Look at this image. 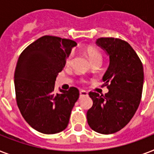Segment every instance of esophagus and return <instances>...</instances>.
I'll return each instance as SVG.
<instances>
[{"label":"esophagus","instance_id":"1","mask_svg":"<svg viewBox=\"0 0 154 154\" xmlns=\"http://www.w3.org/2000/svg\"><path fill=\"white\" fill-rule=\"evenodd\" d=\"M88 96V93L85 90H81L80 91V97H86Z\"/></svg>","mask_w":154,"mask_h":154}]
</instances>
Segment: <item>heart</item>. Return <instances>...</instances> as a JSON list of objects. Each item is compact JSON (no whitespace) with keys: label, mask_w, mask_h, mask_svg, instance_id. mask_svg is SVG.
Instances as JSON below:
<instances>
[{"label":"heart","mask_w":154,"mask_h":154,"mask_svg":"<svg viewBox=\"0 0 154 154\" xmlns=\"http://www.w3.org/2000/svg\"><path fill=\"white\" fill-rule=\"evenodd\" d=\"M86 53L88 57H89V60H91V62L94 63L97 62V61H101L102 60V57L100 52L97 49L94 48V47H89L86 49ZM72 53H70L69 55L68 56L66 60H65V64L67 65H70L72 62Z\"/></svg>","instance_id":"1"}]
</instances>
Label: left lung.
Returning <instances> with one entry per match:
<instances>
[{
    "mask_svg": "<svg viewBox=\"0 0 154 154\" xmlns=\"http://www.w3.org/2000/svg\"><path fill=\"white\" fill-rule=\"evenodd\" d=\"M96 43L109 56V65L103 81L109 92L105 95L89 92L94 103L87 112L93 130L102 134L117 133L135 114L143 89L144 70L131 45L119 38L101 37Z\"/></svg>",
    "mask_w": 154,
    "mask_h": 154,
    "instance_id": "1",
    "label": "left lung"
}]
</instances>
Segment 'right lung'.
Returning <instances> with one entry per match:
<instances>
[{"mask_svg": "<svg viewBox=\"0 0 154 154\" xmlns=\"http://www.w3.org/2000/svg\"><path fill=\"white\" fill-rule=\"evenodd\" d=\"M76 45L72 40L43 36L18 58L14 72L17 104L28 124L42 134H57L66 129L79 97L75 87L54 94L56 77Z\"/></svg>", "mask_w": 154, "mask_h": 154, "instance_id": "right-lung-1", "label": "right lung"}]
</instances>
